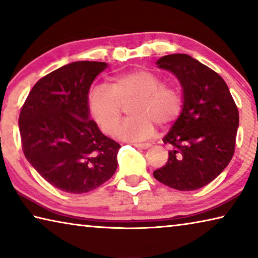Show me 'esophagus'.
Returning a JSON list of instances; mask_svg holds the SVG:
<instances>
[{
  "instance_id": "1",
  "label": "esophagus",
  "mask_w": 258,
  "mask_h": 258,
  "mask_svg": "<svg viewBox=\"0 0 258 258\" xmlns=\"http://www.w3.org/2000/svg\"><path fill=\"white\" fill-rule=\"evenodd\" d=\"M134 146L139 149H148V148L151 147L150 143H134Z\"/></svg>"
}]
</instances>
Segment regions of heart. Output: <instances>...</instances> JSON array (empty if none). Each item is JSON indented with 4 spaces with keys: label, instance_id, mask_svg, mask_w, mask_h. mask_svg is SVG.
Wrapping results in <instances>:
<instances>
[{
    "label": "heart",
    "instance_id": "obj_1",
    "mask_svg": "<svg viewBox=\"0 0 258 258\" xmlns=\"http://www.w3.org/2000/svg\"><path fill=\"white\" fill-rule=\"evenodd\" d=\"M131 116L118 130L125 140H141L154 132V123L168 126L178 119L184 109V95L176 86L164 85L159 75L146 69L118 74L108 84L94 85L87 95L90 115L102 133L115 134L128 104Z\"/></svg>",
    "mask_w": 258,
    "mask_h": 258
}]
</instances>
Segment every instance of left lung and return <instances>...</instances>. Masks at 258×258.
<instances>
[{"label": "left lung", "instance_id": "1", "mask_svg": "<svg viewBox=\"0 0 258 258\" xmlns=\"http://www.w3.org/2000/svg\"><path fill=\"white\" fill-rule=\"evenodd\" d=\"M183 87L184 109L164 138L168 160L154 177L180 191L198 190L216 178L234 154L239 111L223 78L187 54L157 61Z\"/></svg>", "mask_w": 258, "mask_h": 258}]
</instances>
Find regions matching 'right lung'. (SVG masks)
<instances>
[{
	"label": "right lung",
	"instance_id": "1",
	"mask_svg": "<svg viewBox=\"0 0 258 258\" xmlns=\"http://www.w3.org/2000/svg\"><path fill=\"white\" fill-rule=\"evenodd\" d=\"M106 62L76 61L33 86L19 115L24 155L59 190L85 194L116 172L119 143L90 119L87 94Z\"/></svg>",
	"mask_w": 258,
	"mask_h": 258
}]
</instances>
